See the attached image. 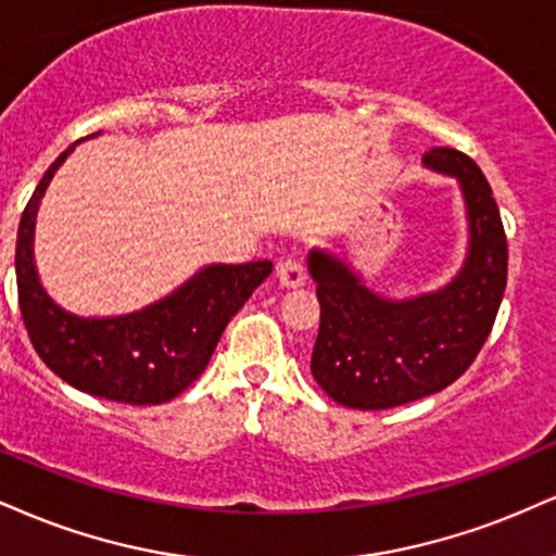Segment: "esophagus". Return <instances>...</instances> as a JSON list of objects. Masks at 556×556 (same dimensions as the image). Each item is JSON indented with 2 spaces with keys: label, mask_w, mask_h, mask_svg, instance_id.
<instances>
[{
  "label": "esophagus",
  "mask_w": 556,
  "mask_h": 556,
  "mask_svg": "<svg viewBox=\"0 0 556 556\" xmlns=\"http://www.w3.org/2000/svg\"><path fill=\"white\" fill-rule=\"evenodd\" d=\"M277 279L282 287L305 285V269L295 256H282L277 261Z\"/></svg>",
  "instance_id": "obj_1"
}]
</instances>
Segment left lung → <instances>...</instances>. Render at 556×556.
I'll return each instance as SVG.
<instances>
[{"instance_id": "left-lung-1", "label": "left lung", "mask_w": 556, "mask_h": 556, "mask_svg": "<svg viewBox=\"0 0 556 556\" xmlns=\"http://www.w3.org/2000/svg\"><path fill=\"white\" fill-rule=\"evenodd\" d=\"M422 163L458 180L469 251L438 292L391 300L329 251L307 253L320 303L311 372L337 404L391 409L443 391L477 359L507 285V238L484 173L464 152L432 147Z\"/></svg>"}]
</instances>
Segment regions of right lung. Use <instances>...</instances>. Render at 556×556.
<instances>
[{
  "label": "right lung",
  "instance_id": "obj_1",
  "mask_svg": "<svg viewBox=\"0 0 556 556\" xmlns=\"http://www.w3.org/2000/svg\"><path fill=\"white\" fill-rule=\"evenodd\" d=\"M72 150L53 160L20 217L15 271L25 329L38 357L77 391L118 404H165L202 376L225 326L271 274V261L204 266L168 298L126 316L64 311L38 279L33 232L46 186Z\"/></svg>",
  "mask_w": 556,
  "mask_h": 556
}]
</instances>
